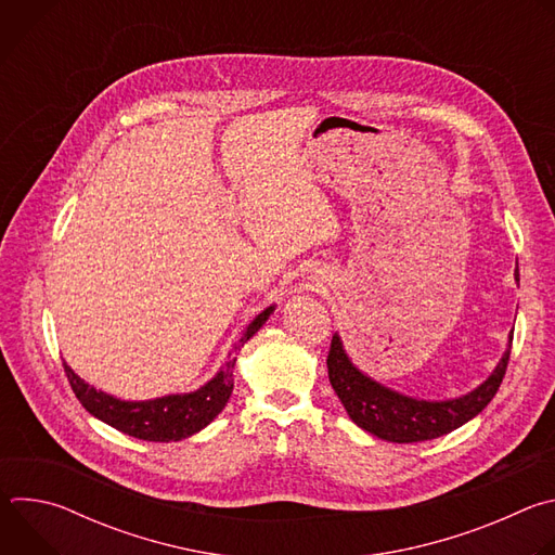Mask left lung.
Returning <instances> with one entry per match:
<instances>
[{"label": "left lung", "instance_id": "1", "mask_svg": "<svg viewBox=\"0 0 555 555\" xmlns=\"http://www.w3.org/2000/svg\"><path fill=\"white\" fill-rule=\"evenodd\" d=\"M514 279L516 283L520 281L518 266ZM512 338L514 332L509 334V345L490 377L454 400H417L375 382L351 362L338 334H334L327 356L330 382L347 415L362 430L392 443L428 441L467 424L492 402L507 371Z\"/></svg>", "mask_w": 555, "mask_h": 555}]
</instances>
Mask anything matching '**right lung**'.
Instances as JSON below:
<instances>
[{
    "label": "right lung",
    "mask_w": 555,
    "mask_h": 555,
    "mask_svg": "<svg viewBox=\"0 0 555 555\" xmlns=\"http://www.w3.org/2000/svg\"><path fill=\"white\" fill-rule=\"evenodd\" d=\"M274 307L276 305H270L259 315H255V321L246 327L240 340L234 343V351L228 356L217 375L191 392H176L142 402H125L109 392L90 386L67 366V362H63V369L78 402L101 422L144 441H180L206 428L223 411L234 386L232 369L236 362V353L266 325Z\"/></svg>",
    "instance_id": "1"
}]
</instances>
